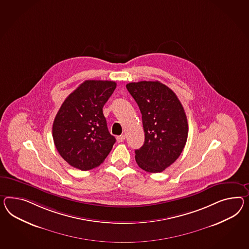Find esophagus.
<instances>
[{
    "label": "esophagus",
    "instance_id": "obj_1",
    "mask_svg": "<svg viewBox=\"0 0 249 249\" xmlns=\"http://www.w3.org/2000/svg\"><path fill=\"white\" fill-rule=\"evenodd\" d=\"M124 139H125V135H119V136H117L116 137V140H117V142H124Z\"/></svg>",
    "mask_w": 249,
    "mask_h": 249
}]
</instances>
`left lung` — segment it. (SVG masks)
I'll return each instance as SVG.
<instances>
[{
	"label": "left lung",
	"instance_id": "1",
	"mask_svg": "<svg viewBox=\"0 0 249 249\" xmlns=\"http://www.w3.org/2000/svg\"><path fill=\"white\" fill-rule=\"evenodd\" d=\"M142 119L144 143L135 150L138 166L148 172H161L178 159L188 138L184 108L175 93L159 81L126 85Z\"/></svg>",
	"mask_w": 249,
	"mask_h": 249
}]
</instances>
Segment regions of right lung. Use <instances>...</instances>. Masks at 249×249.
<instances>
[{
  "instance_id": "1",
  "label": "right lung",
  "mask_w": 249,
  "mask_h": 249,
  "mask_svg": "<svg viewBox=\"0 0 249 249\" xmlns=\"http://www.w3.org/2000/svg\"><path fill=\"white\" fill-rule=\"evenodd\" d=\"M116 88L115 81L86 80L65 99L52 126L55 146L70 165L81 171L98 167L112 150L103 107Z\"/></svg>"
}]
</instances>
